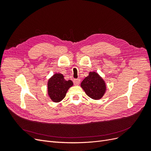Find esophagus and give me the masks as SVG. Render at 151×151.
I'll list each match as a JSON object with an SVG mask.
<instances>
[{"instance_id": "1", "label": "esophagus", "mask_w": 151, "mask_h": 151, "mask_svg": "<svg viewBox=\"0 0 151 151\" xmlns=\"http://www.w3.org/2000/svg\"><path fill=\"white\" fill-rule=\"evenodd\" d=\"M80 81H81V80L79 79H74V81H73L74 85H76V86H78L80 84Z\"/></svg>"}]
</instances>
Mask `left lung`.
I'll use <instances>...</instances> for the list:
<instances>
[{
    "instance_id": "left-lung-1",
    "label": "left lung",
    "mask_w": 151,
    "mask_h": 151,
    "mask_svg": "<svg viewBox=\"0 0 151 151\" xmlns=\"http://www.w3.org/2000/svg\"><path fill=\"white\" fill-rule=\"evenodd\" d=\"M81 87L89 98L95 100L101 99L106 91L104 81L96 72H90L81 83Z\"/></svg>"
}]
</instances>
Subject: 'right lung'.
<instances>
[{"instance_id":"1","label":"right lung","mask_w":151,"mask_h":151,"mask_svg":"<svg viewBox=\"0 0 151 151\" xmlns=\"http://www.w3.org/2000/svg\"><path fill=\"white\" fill-rule=\"evenodd\" d=\"M72 86V81H66L62 74L56 73L48 81V96L55 103L60 102L65 97L67 91Z\"/></svg>"}]
</instances>
